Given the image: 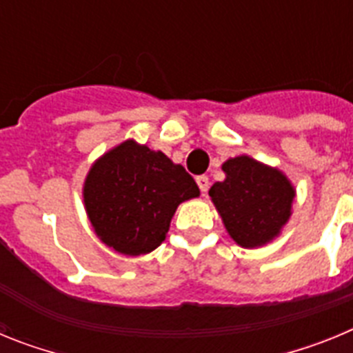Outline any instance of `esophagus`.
I'll use <instances>...</instances> for the list:
<instances>
[{
    "instance_id": "obj_1",
    "label": "esophagus",
    "mask_w": 353,
    "mask_h": 353,
    "mask_svg": "<svg viewBox=\"0 0 353 353\" xmlns=\"http://www.w3.org/2000/svg\"><path fill=\"white\" fill-rule=\"evenodd\" d=\"M196 183H198L199 191H201V192H207L208 185H210V182H208V176H205V174L198 176V179H196Z\"/></svg>"
}]
</instances>
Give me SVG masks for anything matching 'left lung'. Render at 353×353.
Returning <instances> with one entry per match:
<instances>
[{
  "label": "left lung",
  "mask_w": 353,
  "mask_h": 353,
  "mask_svg": "<svg viewBox=\"0 0 353 353\" xmlns=\"http://www.w3.org/2000/svg\"><path fill=\"white\" fill-rule=\"evenodd\" d=\"M224 182L210 187L228 233L242 248H260L281 233L292 215L295 189L276 168L240 155L223 164Z\"/></svg>",
  "instance_id": "left-lung-1"
}]
</instances>
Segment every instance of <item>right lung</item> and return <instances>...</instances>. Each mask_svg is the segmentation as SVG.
I'll list each match as a JSON object with an SVG mask.
<instances>
[{
  "label": "right lung",
  "instance_id": "1",
  "mask_svg": "<svg viewBox=\"0 0 353 353\" xmlns=\"http://www.w3.org/2000/svg\"><path fill=\"white\" fill-rule=\"evenodd\" d=\"M83 196L97 236L121 254L139 256L164 242L176 207L198 198L199 189L183 166L129 139L93 164Z\"/></svg>",
  "mask_w": 353,
  "mask_h": 353
}]
</instances>
